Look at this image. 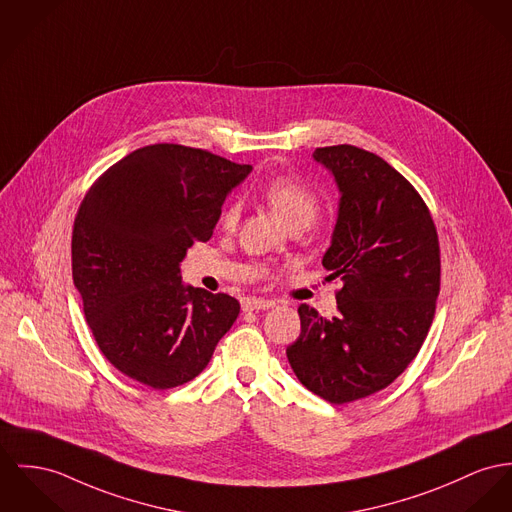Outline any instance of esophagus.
<instances>
[{
	"mask_svg": "<svg viewBox=\"0 0 512 512\" xmlns=\"http://www.w3.org/2000/svg\"><path fill=\"white\" fill-rule=\"evenodd\" d=\"M276 306L275 300H265V298H243L241 300V308L245 312H253V310H269Z\"/></svg>",
	"mask_w": 512,
	"mask_h": 512,
	"instance_id": "1",
	"label": "esophagus"
}]
</instances>
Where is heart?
<instances>
[{
    "label": "heart",
    "instance_id": "heart-1",
    "mask_svg": "<svg viewBox=\"0 0 512 512\" xmlns=\"http://www.w3.org/2000/svg\"><path fill=\"white\" fill-rule=\"evenodd\" d=\"M263 198L276 212V216L290 228L294 224H312L319 212V197L314 189L298 177L278 175L263 187ZM241 208L237 202L226 206L222 214V226L234 228Z\"/></svg>",
    "mask_w": 512,
    "mask_h": 512
}]
</instances>
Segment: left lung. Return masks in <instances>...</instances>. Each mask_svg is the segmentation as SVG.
I'll return each instance as SVG.
<instances>
[{"mask_svg": "<svg viewBox=\"0 0 512 512\" xmlns=\"http://www.w3.org/2000/svg\"><path fill=\"white\" fill-rule=\"evenodd\" d=\"M314 159L341 195L321 263L343 286L331 319L298 308L302 333L286 356L310 392L341 405L388 388L419 353L440 290V249L427 204L388 161L349 144L317 148Z\"/></svg>", "mask_w": 512, "mask_h": 512, "instance_id": "left-lung-1", "label": "left lung"}]
</instances>
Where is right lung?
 Wrapping results in <instances>:
<instances>
[{"mask_svg":"<svg viewBox=\"0 0 512 512\" xmlns=\"http://www.w3.org/2000/svg\"><path fill=\"white\" fill-rule=\"evenodd\" d=\"M206 150L144 146L87 191L72 234V275L107 360L154 390L191 382L230 331L239 302L183 284L181 261L208 241L249 173Z\"/></svg>","mask_w":512,"mask_h":512,"instance_id":"obj_1","label":"right lung"}]
</instances>
